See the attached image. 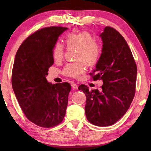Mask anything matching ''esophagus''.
Listing matches in <instances>:
<instances>
[{"label":"esophagus","mask_w":151,"mask_h":151,"mask_svg":"<svg viewBox=\"0 0 151 151\" xmlns=\"http://www.w3.org/2000/svg\"><path fill=\"white\" fill-rule=\"evenodd\" d=\"M71 86H72L73 88H74V89H77L78 88V85H76V83H74V82H71Z\"/></svg>","instance_id":"1"}]
</instances>
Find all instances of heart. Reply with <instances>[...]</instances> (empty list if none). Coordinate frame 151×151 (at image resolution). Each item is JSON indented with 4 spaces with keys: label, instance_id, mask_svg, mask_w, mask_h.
Wrapping results in <instances>:
<instances>
[{
    "label": "heart",
    "instance_id": "1",
    "mask_svg": "<svg viewBox=\"0 0 151 151\" xmlns=\"http://www.w3.org/2000/svg\"><path fill=\"white\" fill-rule=\"evenodd\" d=\"M65 42L68 49L76 48L75 63H68L63 70V75L68 77L76 78L85 70V63L88 66L95 65L101 57V45L94 39L90 32L83 31L78 33L71 32L65 38ZM65 54V48L60 42L53 45L52 58L56 62L63 59Z\"/></svg>",
    "mask_w": 151,
    "mask_h": 151
}]
</instances>
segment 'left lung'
I'll use <instances>...</instances> for the list:
<instances>
[{"label": "left lung", "instance_id": "8db88e82", "mask_svg": "<svg viewBox=\"0 0 151 151\" xmlns=\"http://www.w3.org/2000/svg\"><path fill=\"white\" fill-rule=\"evenodd\" d=\"M100 37L102 53L90 75L93 81H103L101 91H90L85 85L78 89L86 95L88 121L107 127L118 121L129 109L135 94L137 67L127 41L116 30L106 27Z\"/></svg>", "mask_w": 151, "mask_h": 151}]
</instances>
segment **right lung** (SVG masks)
<instances>
[{"label": "right lung", "instance_id": "1", "mask_svg": "<svg viewBox=\"0 0 151 151\" xmlns=\"http://www.w3.org/2000/svg\"><path fill=\"white\" fill-rule=\"evenodd\" d=\"M66 30V27H50L37 30L24 40L15 56L12 88L27 118L40 127L57 126L66 114L70 85H52L46 78L54 63L53 45Z\"/></svg>", "mask_w": 151, "mask_h": 151}]
</instances>
